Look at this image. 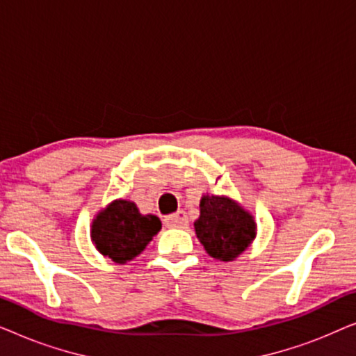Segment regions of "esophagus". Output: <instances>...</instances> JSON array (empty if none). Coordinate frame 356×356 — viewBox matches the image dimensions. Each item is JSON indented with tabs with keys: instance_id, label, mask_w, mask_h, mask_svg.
Segmentation results:
<instances>
[{
	"instance_id": "1",
	"label": "esophagus",
	"mask_w": 356,
	"mask_h": 356,
	"mask_svg": "<svg viewBox=\"0 0 356 356\" xmlns=\"http://www.w3.org/2000/svg\"><path fill=\"white\" fill-rule=\"evenodd\" d=\"M165 223H167L168 227L184 228V227H188V216L183 211H178L165 218Z\"/></svg>"
}]
</instances>
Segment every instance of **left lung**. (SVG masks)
Instances as JSON below:
<instances>
[{
  "mask_svg": "<svg viewBox=\"0 0 356 356\" xmlns=\"http://www.w3.org/2000/svg\"><path fill=\"white\" fill-rule=\"evenodd\" d=\"M194 228L209 256L225 262L240 256L256 235V223L245 209L232 199L209 194L201 199Z\"/></svg>",
  "mask_w": 356,
  "mask_h": 356,
  "instance_id": "left-lung-1",
  "label": "left lung"
}]
</instances>
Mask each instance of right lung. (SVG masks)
Here are the masks:
<instances>
[{
    "label": "right lung",
    "instance_id": "right-lung-1",
    "mask_svg": "<svg viewBox=\"0 0 356 356\" xmlns=\"http://www.w3.org/2000/svg\"><path fill=\"white\" fill-rule=\"evenodd\" d=\"M162 228L155 216H140L134 202L115 201L100 212L92 225V240L102 254L124 264L149 245Z\"/></svg>",
    "mask_w": 356,
    "mask_h": 356
}]
</instances>
